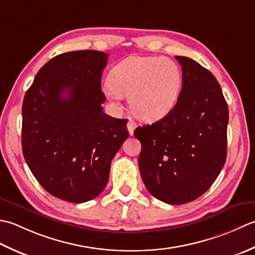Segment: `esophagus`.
Returning a JSON list of instances; mask_svg holds the SVG:
<instances>
[{"label": "esophagus", "instance_id": "1", "mask_svg": "<svg viewBox=\"0 0 255 255\" xmlns=\"http://www.w3.org/2000/svg\"><path fill=\"white\" fill-rule=\"evenodd\" d=\"M135 128H136V123H135V122L132 120V119H129L128 122V134H129V135H133Z\"/></svg>", "mask_w": 255, "mask_h": 255}]
</instances>
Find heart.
<instances>
[{
  "mask_svg": "<svg viewBox=\"0 0 255 255\" xmlns=\"http://www.w3.org/2000/svg\"><path fill=\"white\" fill-rule=\"evenodd\" d=\"M181 85L183 74L175 61L133 56L114 67L105 91L116 103L122 97H128L134 116L145 122H154L174 108Z\"/></svg>",
  "mask_w": 255,
  "mask_h": 255,
  "instance_id": "1",
  "label": "heart"
}]
</instances>
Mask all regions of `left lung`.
Returning <instances> with one entry per match:
<instances>
[{"label": "left lung", "mask_w": 255, "mask_h": 255, "mask_svg": "<svg viewBox=\"0 0 255 255\" xmlns=\"http://www.w3.org/2000/svg\"><path fill=\"white\" fill-rule=\"evenodd\" d=\"M183 87L175 107L152 126L138 127V167L155 198L183 205L205 194L227 158L229 111L219 82L188 57L175 56Z\"/></svg>", "instance_id": "left-lung-1"}]
</instances>
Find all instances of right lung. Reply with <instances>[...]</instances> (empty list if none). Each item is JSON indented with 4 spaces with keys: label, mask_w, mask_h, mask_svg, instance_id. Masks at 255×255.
<instances>
[{
    "label": "right lung",
    "mask_w": 255,
    "mask_h": 255,
    "mask_svg": "<svg viewBox=\"0 0 255 255\" xmlns=\"http://www.w3.org/2000/svg\"><path fill=\"white\" fill-rule=\"evenodd\" d=\"M108 54L78 50L45 64L22 108L24 158L43 188L80 204L102 193L111 162L128 136V120L103 113Z\"/></svg>",
    "instance_id": "right-lung-1"
}]
</instances>
